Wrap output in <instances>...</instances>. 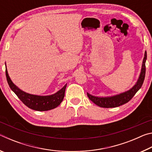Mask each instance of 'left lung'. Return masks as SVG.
<instances>
[{
  "label": "left lung",
  "instance_id": "obj_1",
  "mask_svg": "<svg viewBox=\"0 0 152 152\" xmlns=\"http://www.w3.org/2000/svg\"><path fill=\"white\" fill-rule=\"evenodd\" d=\"M146 60H147V52H146L145 51L142 62V66H141L140 76H139L137 81L135 83V85L133 86L132 88L129 90V91L122 92V93H120L119 94L104 97L93 96V95L90 94L87 92V95H88L89 99L91 100L92 102H93L94 104L98 105V106L103 108L117 107L127 103V102H128L132 99L136 92L141 88V87L143 83L144 78H145V75Z\"/></svg>",
  "mask_w": 152,
  "mask_h": 152
}]
</instances>
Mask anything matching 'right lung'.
I'll list each match as a JSON object with an SVG mask.
<instances>
[{
	"mask_svg": "<svg viewBox=\"0 0 152 152\" xmlns=\"http://www.w3.org/2000/svg\"><path fill=\"white\" fill-rule=\"evenodd\" d=\"M5 66H6V64H5ZM6 77L7 82L12 91L27 107L33 110H38V111H45V110H51L59 106L63 101L67 84L64 85L62 88H61L60 91L54 94L47 95V96H40V95L27 93L18 88L10 78L7 66Z\"/></svg>",
	"mask_w": 152,
	"mask_h": 152,
	"instance_id": "1",
	"label": "right lung"
}]
</instances>
